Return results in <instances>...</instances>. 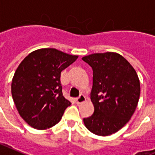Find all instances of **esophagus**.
<instances>
[{
	"mask_svg": "<svg viewBox=\"0 0 155 155\" xmlns=\"http://www.w3.org/2000/svg\"><path fill=\"white\" fill-rule=\"evenodd\" d=\"M85 101H86L85 96H84V95H83V94H81L79 97L76 98V103L77 104H81Z\"/></svg>",
	"mask_w": 155,
	"mask_h": 155,
	"instance_id": "esophagus-1",
	"label": "esophagus"
}]
</instances>
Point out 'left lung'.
I'll return each instance as SVG.
<instances>
[{
	"label": "left lung",
	"instance_id": "1",
	"mask_svg": "<svg viewBox=\"0 0 155 155\" xmlns=\"http://www.w3.org/2000/svg\"><path fill=\"white\" fill-rule=\"evenodd\" d=\"M93 69L91 101L94 112L84 118L85 127L98 136L115 133L135 112L140 97V80L132 65L113 52L83 57Z\"/></svg>",
	"mask_w": 155,
	"mask_h": 155
}]
</instances>
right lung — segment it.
<instances>
[{"label": "right lung", "mask_w": 155, "mask_h": 155, "mask_svg": "<svg viewBox=\"0 0 155 155\" xmlns=\"http://www.w3.org/2000/svg\"><path fill=\"white\" fill-rule=\"evenodd\" d=\"M78 58L56 49L29 54L15 71L11 93L18 114L31 127L44 130L61 120L71 105L62 95L61 72Z\"/></svg>", "instance_id": "1"}]
</instances>
